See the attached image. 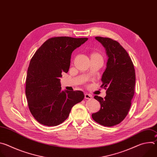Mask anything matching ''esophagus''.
<instances>
[{
	"label": "esophagus",
	"mask_w": 157,
	"mask_h": 157,
	"mask_svg": "<svg viewBox=\"0 0 157 157\" xmlns=\"http://www.w3.org/2000/svg\"><path fill=\"white\" fill-rule=\"evenodd\" d=\"M84 98L86 99H91L93 98V96L91 94H85Z\"/></svg>",
	"instance_id": "obj_1"
}]
</instances>
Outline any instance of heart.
I'll use <instances>...</instances> for the list:
<instances>
[{
    "label": "heart",
    "instance_id": "b5f03b06",
    "mask_svg": "<svg viewBox=\"0 0 157 157\" xmlns=\"http://www.w3.org/2000/svg\"><path fill=\"white\" fill-rule=\"evenodd\" d=\"M91 58H101L102 59V56L101 54H99V53L97 52H93L91 54Z\"/></svg>",
    "mask_w": 157,
    "mask_h": 157
}]
</instances>
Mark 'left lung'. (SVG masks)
<instances>
[{
	"label": "left lung",
	"mask_w": 157,
	"mask_h": 157,
	"mask_svg": "<svg viewBox=\"0 0 157 157\" xmlns=\"http://www.w3.org/2000/svg\"><path fill=\"white\" fill-rule=\"evenodd\" d=\"M96 39L105 48L109 58L101 86L106 90V96H94L101 109L92 117L103 126L112 127L121 123L128 113L135 93L136 72L130 57L119 42L106 37Z\"/></svg>",
	"instance_id": "1"
}]
</instances>
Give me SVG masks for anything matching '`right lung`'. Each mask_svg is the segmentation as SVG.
Wrapping results in <instances>:
<instances>
[{"label":"right lung","instance_id":"add662e5","mask_svg":"<svg viewBox=\"0 0 157 157\" xmlns=\"http://www.w3.org/2000/svg\"><path fill=\"white\" fill-rule=\"evenodd\" d=\"M87 38L53 37L32 56L27 70L25 94L29 108L41 124L56 126L68 117L71 108L81 102V91H62L61 73H68L72 52Z\"/></svg>","mask_w":157,"mask_h":157}]
</instances>
